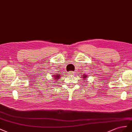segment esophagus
Instances as JSON below:
<instances>
[{"label":"esophagus","mask_w":132,"mask_h":132,"mask_svg":"<svg viewBox=\"0 0 132 132\" xmlns=\"http://www.w3.org/2000/svg\"><path fill=\"white\" fill-rule=\"evenodd\" d=\"M74 73H75L74 71H70V72H69V74L70 75H74Z\"/></svg>","instance_id":"obj_1"}]
</instances>
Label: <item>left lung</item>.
<instances>
[{"label":"left lung","instance_id":"8db88e82","mask_svg":"<svg viewBox=\"0 0 132 132\" xmlns=\"http://www.w3.org/2000/svg\"><path fill=\"white\" fill-rule=\"evenodd\" d=\"M84 76V78H86V76Z\"/></svg>","mask_w":132,"mask_h":132}]
</instances>
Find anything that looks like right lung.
Segmentation results:
<instances>
[{
    "mask_svg": "<svg viewBox=\"0 0 132 132\" xmlns=\"http://www.w3.org/2000/svg\"><path fill=\"white\" fill-rule=\"evenodd\" d=\"M56 75V76H55ZM60 78V74H59V75H58V74H57V75L56 74V75H55V76H54V79H55V80H58V79Z\"/></svg>",
    "mask_w": 132,
    "mask_h": 132,
    "instance_id": "obj_1",
    "label": "right lung"
}]
</instances>
